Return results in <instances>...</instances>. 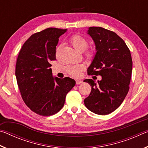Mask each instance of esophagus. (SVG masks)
<instances>
[{
  "instance_id": "esophagus-1",
  "label": "esophagus",
  "mask_w": 148,
  "mask_h": 148,
  "mask_svg": "<svg viewBox=\"0 0 148 148\" xmlns=\"http://www.w3.org/2000/svg\"><path fill=\"white\" fill-rule=\"evenodd\" d=\"M82 80H76V84H77V85H79V84H82Z\"/></svg>"
}]
</instances>
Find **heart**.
I'll return each mask as SVG.
<instances>
[{"mask_svg":"<svg viewBox=\"0 0 148 148\" xmlns=\"http://www.w3.org/2000/svg\"><path fill=\"white\" fill-rule=\"evenodd\" d=\"M69 40L75 49L79 51H84L88 46V42L83 36L79 34H74L70 37ZM61 48V45H59L56 49V56L58 57L60 49ZM92 51H89L86 53V56L90 57L92 56ZM85 69V65L82 63L75 64L70 65L66 69V71L69 75L73 77H79L82 74V72Z\"/></svg>","mask_w":148,"mask_h":148,"instance_id":"heart-1","label":"heart"}]
</instances>
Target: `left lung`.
<instances>
[{"mask_svg":"<svg viewBox=\"0 0 148 148\" xmlns=\"http://www.w3.org/2000/svg\"><path fill=\"white\" fill-rule=\"evenodd\" d=\"M87 34L93 40L96 53L87 72L101 76L98 84L92 79L84 82L91 86L84 100L87 108L99 115L116 110L127 96L132 74V61L128 47L114 32L102 27H89Z\"/></svg>","mask_w":148,"mask_h":148,"instance_id":"left-lung-1","label":"left lung"}]
</instances>
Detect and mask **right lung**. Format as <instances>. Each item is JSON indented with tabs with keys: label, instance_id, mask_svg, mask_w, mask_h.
I'll return each mask as SVG.
<instances>
[{
	"label": "right lung",
	"instance_id": "1",
	"mask_svg": "<svg viewBox=\"0 0 148 148\" xmlns=\"http://www.w3.org/2000/svg\"><path fill=\"white\" fill-rule=\"evenodd\" d=\"M65 32L66 29L51 27L33 34L17 57L16 76L22 99L32 112L42 116L59 112L76 84L69 77H53L50 68V62L56 59L59 38Z\"/></svg>",
	"mask_w": 148,
	"mask_h": 148
}]
</instances>
